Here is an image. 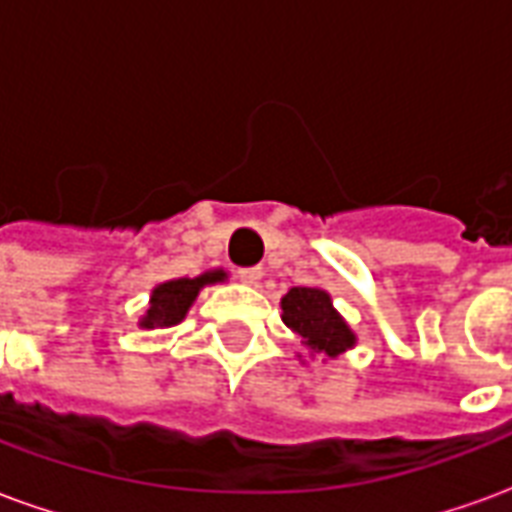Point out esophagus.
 <instances>
[{
	"label": "esophagus",
	"mask_w": 512,
	"mask_h": 512,
	"mask_svg": "<svg viewBox=\"0 0 512 512\" xmlns=\"http://www.w3.org/2000/svg\"><path fill=\"white\" fill-rule=\"evenodd\" d=\"M238 279L249 285V288H257L260 285V279H263V271L260 268H238Z\"/></svg>",
	"instance_id": "obj_1"
}]
</instances>
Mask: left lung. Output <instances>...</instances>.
<instances>
[{"mask_svg":"<svg viewBox=\"0 0 512 512\" xmlns=\"http://www.w3.org/2000/svg\"><path fill=\"white\" fill-rule=\"evenodd\" d=\"M279 307H282L285 326L299 334L310 356H323L326 362V359H337L356 345L354 329L337 312L329 290L318 285L290 288L279 301Z\"/></svg>","mask_w":512,"mask_h":512,"instance_id":"obj_1","label":"left lung"}]
</instances>
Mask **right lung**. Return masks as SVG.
<instances>
[{
  "label": "right lung",
  "instance_id": "add662e5",
  "mask_svg": "<svg viewBox=\"0 0 512 512\" xmlns=\"http://www.w3.org/2000/svg\"><path fill=\"white\" fill-rule=\"evenodd\" d=\"M227 279V271L224 268H213V271H205L200 277H180L169 279V282H161L150 293V301H147L145 315L139 318V329H169V326H178L186 312L191 310V304L197 301L202 288L208 285H216V282H224Z\"/></svg>",
  "mask_w": 512,
  "mask_h": 512
}]
</instances>
